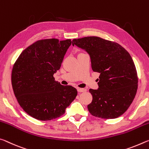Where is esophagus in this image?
I'll use <instances>...</instances> for the list:
<instances>
[{
  "label": "esophagus",
  "instance_id": "34e87169",
  "mask_svg": "<svg viewBox=\"0 0 149 149\" xmlns=\"http://www.w3.org/2000/svg\"><path fill=\"white\" fill-rule=\"evenodd\" d=\"M77 91L79 92H84L86 91V89H84V88H78Z\"/></svg>",
  "mask_w": 149,
  "mask_h": 149
}]
</instances>
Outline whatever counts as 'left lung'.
<instances>
[{
  "mask_svg": "<svg viewBox=\"0 0 149 149\" xmlns=\"http://www.w3.org/2000/svg\"><path fill=\"white\" fill-rule=\"evenodd\" d=\"M72 45L90 56L92 69L99 72L98 88L90 89L92 101L88 109L92 116L115 119L123 114L132 103L137 91L135 64L122 46L96 36L74 39Z\"/></svg>",
  "mask_w": 149,
  "mask_h": 149,
  "instance_id": "1",
  "label": "left lung"
}]
</instances>
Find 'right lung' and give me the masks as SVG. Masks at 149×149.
Instances as JSON below:
<instances>
[{"mask_svg": "<svg viewBox=\"0 0 149 149\" xmlns=\"http://www.w3.org/2000/svg\"><path fill=\"white\" fill-rule=\"evenodd\" d=\"M71 42L57 39L38 41L24 49L14 63V93L19 106L32 118L41 121L59 118L76 97L75 88L63 86L53 77Z\"/></svg>", "mask_w": 149, "mask_h": 149, "instance_id": "1", "label": "right lung"}]
</instances>
